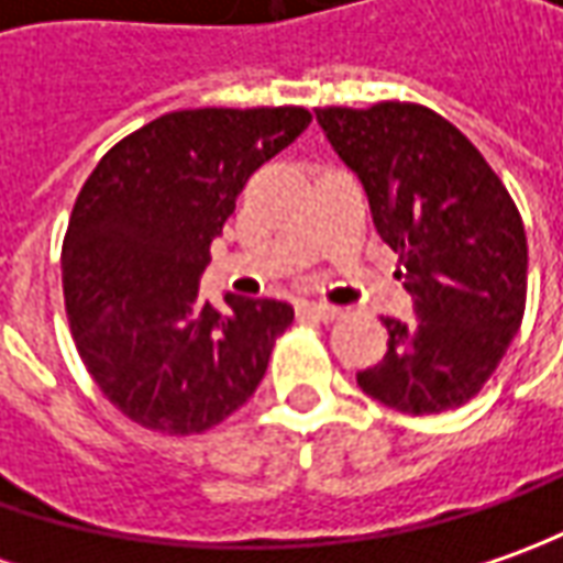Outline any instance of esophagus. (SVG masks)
Returning a JSON list of instances; mask_svg holds the SVG:
<instances>
[{
	"label": "esophagus",
	"mask_w": 563,
	"mask_h": 563,
	"mask_svg": "<svg viewBox=\"0 0 563 563\" xmlns=\"http://www.w3.org/2000/svg\"><path fill=\"white\" fill-rule=\"evenodd\" d=\"M301 314L320 320V323H330V320L340 318V308L336 305H327V301H305L301 305Z\"/></svg>",
	"instance_id": "esophagus-1"
}]
</instances>
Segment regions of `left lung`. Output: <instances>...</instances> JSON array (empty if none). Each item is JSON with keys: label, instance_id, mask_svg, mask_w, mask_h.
Returning <instances> with one entry per match:
<instances>
[{"label": "left lung", "instance_id": "obj_1", "mask_svg": "<svg viewBox=\"0 0 563 563\" xmlns=\"http://www.w3.org/2000/svg\"><path fill=\"white\" fill-rule=\"evenodd\" d=\"M318 124L364 186L415 301V320H383L389 349L358 386L417 417L471 401L523 320L527 233L517 205L474 143L430 108H318Z\"/></svg>", "mask_w": 563, "mask_h": 563}]
</instances>
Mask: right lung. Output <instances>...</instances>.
<instances>
[{
	"label": "right lung",
	"instance_id": "obj_1",
	"mask_svg": "<svg viewBox=\"0 0 563 563\" xmlns=\"http://www.w3.org/2000/svg\"><path fill=\"white\" fill-rule=\"evenodd\" d=\"M305 108H192L108 148L70 211L62 283L77 352L146 430L205 433L258 389L292 305L199 292L245 180L296 143Z\"/></svg>",
	"mask_w": 563,
	"mask_h": 563
}]
</instances>
